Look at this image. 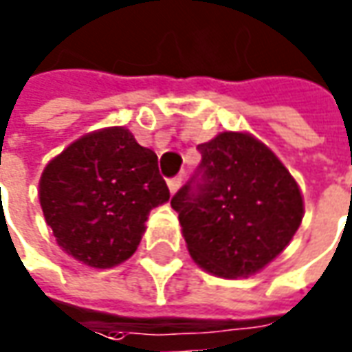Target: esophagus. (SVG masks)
I'll use <instances>...</instances> for the list:
<instances>
[{"label": "esophagus", "instance_id": "obj_1", "mask_svg": "<svg viewBox=\"0 0 352 352\" xmlns=\"http://www.w3.org/2000/svg\"><path fill=\"white\" fill-rule=\"evenodd\" d=\"M181 183H183V179H181V177H173V179H169V181H167V187H169L171 192H177L179 187H181Z\"/></svg>", "mask_w": 352, "mask_h": 352}]
</instances>
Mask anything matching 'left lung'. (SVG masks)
Returning <instances> with one entry per match:
<instances>
[{"label": "left lung", "mask_w": 352, "mask_h": 352, "mask_svg": "<svg viewBox=\"0 0 352 352\" xmlns=\"http://www.w3.org/2000/svg\"><path fill=\"white\" fill-rule=\"evenodd\" d=\"M171 199L190 257L218 276H248L290 243L304 216L296 181L265 144L222 132Z\"/></svg>", "instance_id": "1"}]
</instances>
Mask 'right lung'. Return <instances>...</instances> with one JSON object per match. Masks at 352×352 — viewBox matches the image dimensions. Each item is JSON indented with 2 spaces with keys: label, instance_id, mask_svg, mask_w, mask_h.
<instances>
[{
  "label": "right lung",
  "instance_id": "add662e5",
  "mask_svg": "<svg viewBox=\"0 0 352 352\" xmlns=\"http://www.w3.org/2000/svg\"><path fill=\"white\" fill-rule=\"evenodd\" d=\"M38 197L58 245L109 269L132 257L148 214L169 200V188L157 155L115 126L79 138L46 165Z\"/></svg>",
  "mask_w": 352,
  "mask_h": 352
}]
</instances>
